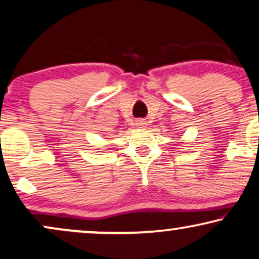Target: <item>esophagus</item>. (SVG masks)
I'll return each mask as SVG.
<instances>
[{
  "label": "esophagus",
  "mask_w": 259,
  "mask_h": 259,
  "mask_svg": "<svg viewBox=\"0 0 259 259\" xmlns=\"http://www.w3.org/2000/svg\"><path fill=\"white\" fill-rule=\"evenodd\" d=\"M145 124L144 121H142V119H140V121H137V125L138 126H143Z\"/></svg>",
  "instance_id": "1"
}]
</instances>
